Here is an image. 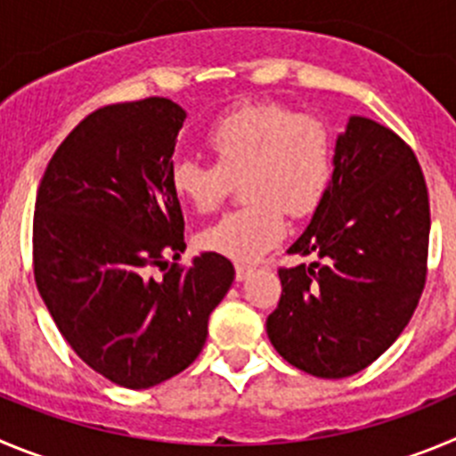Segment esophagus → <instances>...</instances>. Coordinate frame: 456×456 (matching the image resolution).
<instances>
[{
	"mask_svg": "<svg viewBox=\"0 0 456 456\" xmlns=\"http://www.w3.org/2000/svg\"><path fill=\"white\" fill-rule=\"evenodd\" d=\"M254 272L252 265H245V263H238L236 265V281H245L249 279V274Z\"/></svg>",
	"mask_w": 456,
	"mask_h": 456,
	"instance_id": "34e87169",
	"label": "esophagus"
}]
</instances>
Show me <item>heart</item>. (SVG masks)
<instances>
[{
    "label": "heart",
    "instance_id": "1",
    "mask_svg": "<svg viewBox=\"0 0 456 456\" xmlns=\"http://www.w3.org/2000/svg\"><path fill=\"white\" fill-rule=\"evenodd\" d=\"M216 164L180 157L170 166V189L198 211H211L227 191V177L242 175L249 200L198 233L200 248L232 261H256L288 232L286 211L313 214L333 175V137L308 114L281 103H245L216 118L204 134Z\"/></svg>",
    "mask_w": 456,
    "mask_h": 456
}]
</instances>
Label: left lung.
I'll use <instances>...</instances> for the list:
<instances>
[{
  "instance_id": "1",
  "label": "left lung",
  "mask_w": 456,
  "mask_h": 456,
  "mask_svg": "<svg viewBox=\"0 0 456 456\" xmlns=\"http://www.w3.org/2000/svg\"><path fill=\"white\" fill-rule=\"evenodd\" d=\"M429 202L423 170L395 132L351 117L335 139L333 175L281 270L267 338L286 362L317 378L367 369L398 339L425 286Z\"/></svg>"
}]
</instances>
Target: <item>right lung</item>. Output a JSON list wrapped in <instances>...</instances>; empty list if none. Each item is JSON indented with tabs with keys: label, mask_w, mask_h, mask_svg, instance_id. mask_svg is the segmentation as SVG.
<instances>
[{
	"label": "right lung",
	"mask_w": 456,
	"mask_h": 456,
	"mask_svg": "<svg viewBox=\"0 0 456 456\" xmlns=\"http://www.w3.org/2000/svg\"><path fill=\"white\" fill-rule=\"evenodd\" d=\"M186 112L168 99L114 103L85 117L51 157L33 216L36 283L62 338L96 373L148 389L184 371L233 265L186 249L170 166Z\"/></svg>",
	"instance_id": "1"
}]
</instances>
